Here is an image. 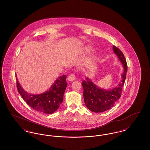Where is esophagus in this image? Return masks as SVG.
<instances>
[{"label": "esophagus", "instance_id": "34e87169", "mask_svg": "<svg viewBox=\"0 0 150 150\" xmlns=\"http://www.w3.org/2000/svg\"><path fill=\"white\" fill-rule=\"evenodd\" d=\"M75 78H76V77H75V75L74 74H70V75L69 76V77H68V78H67V80H68L69 81H74V80H75Z\"/></svg>", "mask_w": 150, "mask_h": 150}]
</instances>
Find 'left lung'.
Instances as JSON below:
<instances>
[{"label":"left lung","mask_w":150,"mask_h":150,"mask_svg":"<svg viewBox=\"0 0 150 150\" xmlns=\"http://www.w3.org/2000/svg\"><path fill=\"white\" fill-rule=\"evenodd\" d=\"M113 50L120 61L124 72L119 84L113 89H102L94 84L88 77L81 83L84 89V100L86 107L94 112H102L110 110L121 97L122 88L124 84L128 70L127 64L122 52L115 45Z\"/></svg>","instance_id":"obj_1"}]
</instances>
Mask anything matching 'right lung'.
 Instances as JSON below:
<instances>
[{
    "label": "right lung",
    "mask_w": 150,
    "mask_h": 150,
    "mask_svg": "<svg viewBox=\"0 0 150 150\" xmlns=\"http://www.w3.org/2000/svg\"><path fill=\"white\" fill-rule=\"evenodd\" d=\"M66 76H59L45 92L31 94L25 91L17 80V88L26 103L36 111L46 114H51L57 111L64 100V94L67 87Z\"/></svg>",
    "instance_id": "obj_1"
}]
</instances>
